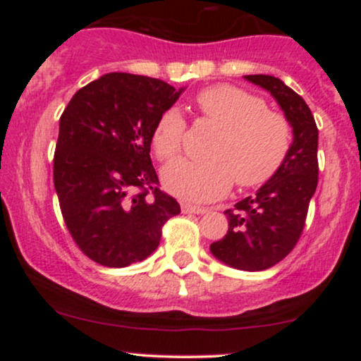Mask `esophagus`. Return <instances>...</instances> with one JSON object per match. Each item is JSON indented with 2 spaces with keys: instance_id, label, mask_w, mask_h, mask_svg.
<instances>
[{
  "instance_id": "1",
  "label": "esophagus",
  "mask_w": 361,
  "mask_h": 361,
  "mask_svg": "<svg viewBox=\"0 0 361 361\" xmlns=\"http://www.w3.org/2000/svg\"><path fill=\"white\" fill-rule=\"evenodd\" d=\"M181 212H183V214H205L207 209H205V207L183 204V205H181Z\"/></svg>"
}]
</instances>
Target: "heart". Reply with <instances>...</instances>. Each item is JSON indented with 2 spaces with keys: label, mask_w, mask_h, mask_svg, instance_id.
<instances>
[{
  "label": "heart",
  "mask_w": 361,
  "mask_h": 361,
  "mask_svg": "<svg viewBox=\"0 0 361 361\" xmlns=\"http://www.w3.org/2000/svg\"><path fill=\"white\" fill-rule=\"evenodd\" d=\"M202 115L222 128L207 149V161L181 159L163 173L169 193L188 202L221 198L235 181L239 188H256L279 173L292 147V126L280 111L250 91L231 85H217L197 94ZM186 135V122L178 109L157 118L152 147L161 161L180 154Z\"/></svg>",
  "instance_id": "1"
}]
</instances>
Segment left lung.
I'll return each instance as SVG.
<instances>
[{
  "label": "left lung",
  "mask_w": 361,
  "mask_h": 361,
  "mask_svg": "<svg viewBox=\"0 0 361 361\" xmlns=\"http://www.w3.org/2000/svg\"><path fill=\"white\" fill-rule=\"evenodd\" d=\"M244 78L270 91L279 102L292 126L293 142L279 173L256 195L224 212L229 229L221 241L210 244V251L235 270L261 271L283 259L304 231L310 198L317 188L319 130L304 98L279 78L268 74Z\"/></svg>",
  "instance_id": "left-lung-1"
}]
</instances>
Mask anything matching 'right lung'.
<instances>
[{"label": "right lung", "instance_id": "1", "mask_svg": "<svg viewBox=\"0 0 361 361\" xmlns=\"http://www.w3.org/2000/svg\"><path fill=\"white\" fill-rule=\"evenodd\" d=\"M181 90L156 78L110 73L82 86L62 111L54 186L69 234L94 263L146 259L180 204L161 192L151 163L157 118Z\"/></svg>", "mask_w": 361, "mask_h": 361}]
</instances>
